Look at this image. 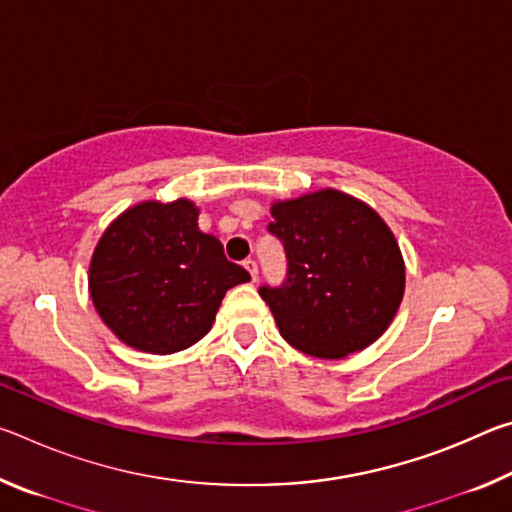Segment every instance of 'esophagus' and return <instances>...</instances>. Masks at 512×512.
<instances>
[{
  "instance_id": "obj_1",
  "label": "esophagus",
  "mask_w": 512,
  "mask_h": 512,
  "mask_svg": "<svg viewBox=\"0 0 512 512\" xmlns=\"http://www.w3.org/2000/svg\"><path fill=\"white\" fill-rule=\"evenodd\" d=\"M244 266H246V271L250 273V277H253V282H255L257 280V262H255V259H246Z\"/></svg>"
}]
</instances>
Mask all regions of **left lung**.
<instances>
[{
    "mask_svg": "<svg viewBox=\"0 0 512 512\" xmlns=\"http://www.w3.org/2000/svg\"><path fill=\"white\" fill-rule=\"evenodd\" d=\"M268 232L282 241L287 277L262 284L284 341L323 359L375 343L404 296V262L388 225L336 189L273 205Z\"/></svg>",
    "mask_w": 512,
    "mask_h": 512,
    "instance_id": "obj_1",
    "label": "left lung"
}]
</instances>
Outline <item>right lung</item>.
I'll return each instance as SVG.
<instances>
[{
    "mask_svg": "<svg viewBox=\"0 0 512 512\" xmlns=\"http://www.w3.org/2000/svg\"><path fill=\"white\" fill-rule=\"evenodd\" d=\"M196 219L198 210L185 198L135 205L94 250L92 302L131 348L153 354L189 348L210 332L225 291L250 280Z\"/></svg>",
    "mask_w": 512,
    "mask_h": 512,
    "instance_id": "obj_1",
    "label": "right lung"
}]
</instances>
